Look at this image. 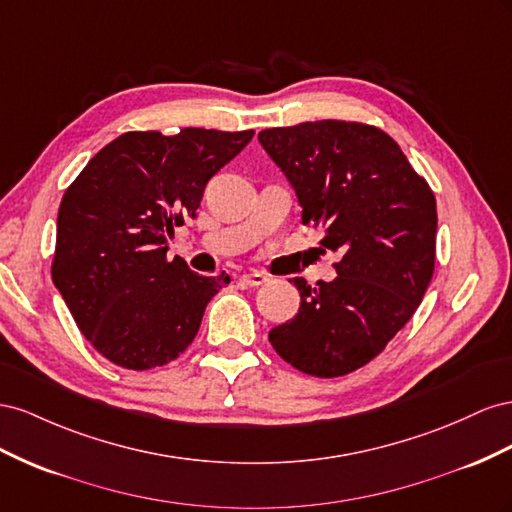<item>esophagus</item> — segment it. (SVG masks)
<instances>
[{"instance_id":"1","label":"esophagus","mask_w":512,"mask_h":512,"mask_svg":"<svg viewBox=\"0 0 512 512\" xmlns=\"http://www.w3.org/2000/svg\"><path fill=\"white\" fill-rule=\"evenodd\" d=\"M268 281V276L264 272H248L240 276V283L246 287H259Z\"/></svg>"}]
</instances>
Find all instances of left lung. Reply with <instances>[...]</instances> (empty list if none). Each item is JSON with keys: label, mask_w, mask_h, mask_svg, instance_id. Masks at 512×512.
I'll return each instance as SVG.
<instances>
[{"label": "left lung", "mask_w": 512, "mask_h": 512, "mask_svg": "<svg viewBox=\"0 0 512 512\" xmlns=\"http://www.w3.org/2000/svg\"><path fill=\"white\" fill-rule=\"evenodd\" d=\"M296 191L302 223L324 227L341 251L337 279H291L294 319L270 330L283 360L306 375L339 377L384 352L425 296L435 268V197L399 143L369 124L319 120L259 133Z\"/></svg>", "instance_id": "1"}]
</instances>
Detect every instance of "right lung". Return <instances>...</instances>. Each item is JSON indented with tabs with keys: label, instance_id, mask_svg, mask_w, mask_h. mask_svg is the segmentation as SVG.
<instances>
[{
	"label": "right lung",
	"instance_id": "right-lung-1",
	"mask_svg": "<svg viewBox=\"0 0 512 512\" xmlns=\"http://www.w3.org/2000/svg\"><path fill=\"white\" fill-rule=\"evenodd\" d=\"M253 130L124 133L68 186L57 212L53 283L83 337L113 364L145 371L193 343L229 276L167 259L173 227L195 218L206 184Z\"/></svg>",
	"mask_w": 512,
	"mask_h": 512
}]
</instances>
